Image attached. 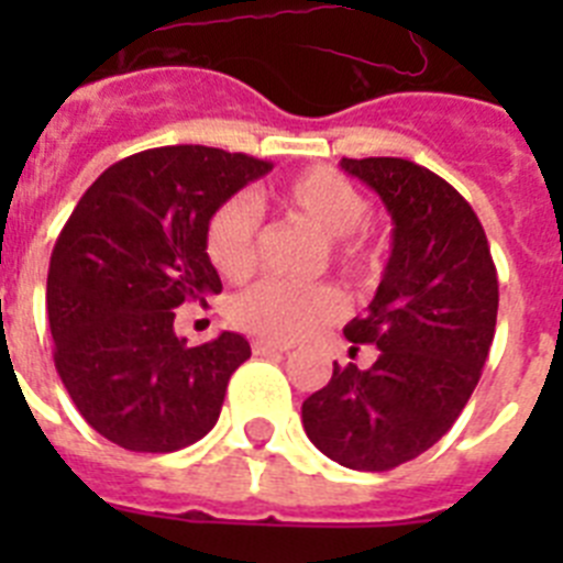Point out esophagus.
<instances>
[{"label": "esophagus", "instance_id": "esophagus-1", "mask_svg": "<svg viewBox=\"0 0 563 563\" xmlns=\"http://www.w3.org/2000/svg\"><path fill=\"white\" fill-rule=\"evenodd\" d=\"M287 343L276 341H253V355H273V352H287Z\"/></svg>", "mask_w": 563, "mask_h": 563}]
</instances>
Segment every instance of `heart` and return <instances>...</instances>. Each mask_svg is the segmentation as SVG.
I'll use <instances>...</instances> for the list:
<instances>
[{
	"label": "heart",
	"mask_w": 563,
	"mask_h": 563,
	"mask_svg": "<svg viewBox=\"0 0 563 563\" xmlns=\"http://www.w3.org/2000/svg\"><path fill=\"white\" fill-rule=\"evenodd\" d=\"M278 206L330 239L335 265L355 278H369L377 251L363 222L369 217L366 194L335 168H310L276 188ZM211 265L231 282H242L258 262V208L247 197H231L213 211L206 231ZM346 312L341 290L330 285L301 287L287 282H262L233 301L236 327L273 341H298Z\"/></svg>",
	"instance_id": "obj_1"
}]
</instances>
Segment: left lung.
<instances>
[{
  "instance_id": "obj_1",
  "label": "left lung",
  "mask_w": 563,
  "mask_h": 563,
  "mask_svg": "<svg viewBox=\"0 0 563 563\" xmlns=\"http://www.w3.org/2000/svg\"><path fill=\"white\" fill-rule=\"evenodd\" d=\"M341 168L375 188L395 222L369 312L343 327L380 355L369 369L335 363L301 422L338 465L391 471L449 434L474 395L494 343L499 278L479 217L451 183L402 157H343Z\"/></svg>"
}]
</instances>
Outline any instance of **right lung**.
Here are the masks:
<instances>
[{
  "mask_svg": "<svg viewBox=\"0 0 563 563\" xmlns=\"http://www.w3.org/2000/svg\"><path fill=\"white\" fill-rule=\"evenodd\" d=\"M271 168L211 146L148 148L109 166L69 213L47 273L53 361L84 420L114 445L168 454L220 420L251 343L220 332L188 346L174 310L222 290L208 222Z\"/></svg>",
  "mask_w": 563,
  "mask_h": 563,
  "instance_id": "add662e5",
  "label": "right lung"
}]
</instances>
